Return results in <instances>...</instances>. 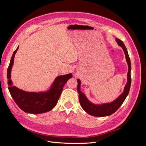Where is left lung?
I'll return each mask as SVG.
<instances>
[{"label":"left lung","instance_id":"8db88e82","mask_svg":"<svg viewBox=\"0 0 146 146\" xmlns=\"http://www.w3.org/2000/svg\"><path fill=\"white\" fill-rule=\"evenodd\" d=\"M116 41L118 44L120 46L124 51L125 58L129 66V71L127 74V83L124 88L123 93L116 99L114 101L112 102L111 103L105 104L103 105H94L87 99L85 95L80 91V84L81 82L79 79H77L78 85H77V91L78 92L79 96V102L82 108L85 111L91 116H98V117H103L110 116L116 112L118 108L121 107V105L123 104V101L125 100L126 97L129 94V92L130 89L131 85V63L130 57L128 54V52L127 48L123 42L118 38H116Z\"/></svg>","mask_w":146,"mask_h":146}]
</instances>
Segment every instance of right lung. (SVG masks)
Here are the masks:
<instances>
[{"label": "right lung", "mask_w": 146, "mask_h": 146, "mask_svg": "<svg viewBox=\"0 0 146 146\" xmlns=\"http://www.w3.org/2000/svg\"><path fill=\"white\" fill-rule=\"evenodd\" d=\"M19 46L13 52L7 70L8 90L17 106L24 111L31 114H41L50 111L56 105L63 91V86L72 74L57 77L50 90L44 92H29L18 89L12 85L11 70L14 62V57Z\"/></svg>", "instance_id": "1"}]
</instances>
